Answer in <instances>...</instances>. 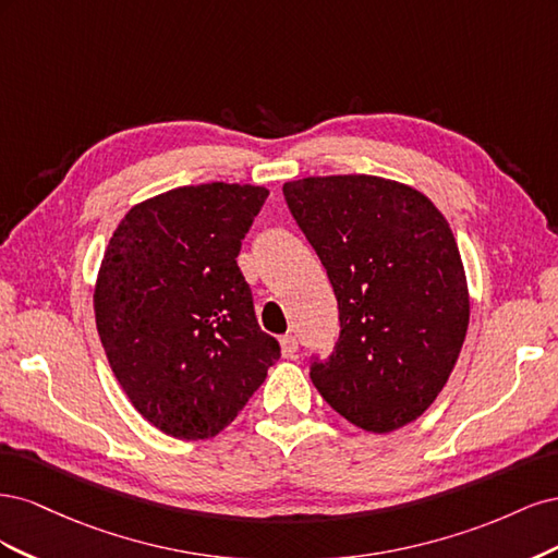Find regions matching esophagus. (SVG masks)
<instances>
[{"instance_id":"1","label":"esophagus","mask_w":558,"mask_h":558,"mask_svg":"<svg viewBox=\"0 0 558 558\" xmlns=\"http://www.w3.org/2000/svg\"><path fill=\"white\" fill-rule=\"evenodd\" d=\"M279 344H281V353L286 359H293L295 356V351H298V340L293 335H283L281 340H279Z\"/></svg>"}]
</instances>
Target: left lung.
<instances>
[{"label": "left lung", "mask_w": 558, "mask_h": 558, "mask_svg": "<svg viewBox=\"0 0 558 558\" xmlns=\"http://www.w3.org/2000/svg\"><path fill=\"white\" fill-rule=\"evenodd\" d=\"M295 223L324 263L340 340L310 377L330 408L367 433L412 424L442 391L470 318L447 218L410 185L367 174L283 183Z\"/></svg>", "instance_id": "8db88e82"}]
</instances>
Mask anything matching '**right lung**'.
Here are the masks:
<instances>
[{"instance_id": "right-lung-1", "label": "right lung", "mask_w": 558, "mask_h": 558, "mask_svg": "<svg viewBox=\"0 0 558 558\" xmlns=\"http://www.w3.org/2000/svg\"><path fill=\"white\" fill-rule=\"evenodd\" d=\"M260 185H183L132 207L95 286L109 365L148 424L207 440L242 412L281 356L238 265Z\"/></svg>"}]
</instances>
